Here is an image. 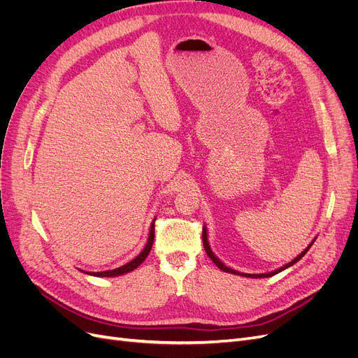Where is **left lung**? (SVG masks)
<instances>
[{"instance_id": "obj_1", "label": "left lung", "mask_w": 358, "mask_h": 358, "mask_svg": "<svg viewBox=\"0 0 358 358\" xmlns=\"http://www.w3.org/2000/svg\"><path fill=\"white\" fill-rule=\"evenodd\" d=\"M202 239H203V248H205V250H206V254H208V257L214 261V264L215 266L218 267V268H221L222 271H227V273H233V274H239V275H245V277H255V279H258V277H271V275H274V274H277V273H280V271H283L285 268H287V267H290V266H294L295 262H298L303 255L307 254V250L311 248V245L303 250V252H301L295 259H292L290 261L289 264H286V266H283L282 268H279V270H275V271H271V273H267V274H245V273H239V271H236V270H231V268H229L227 266H224V264L213 254V250H210V248H209V243H208V233H206V227H203V230H202Z\"/></svg>"}]
</instances>
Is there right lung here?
<instances>
[{
	"label": "right lung",
	"mask_w": 358,
	"mask_h": 358,
	"mask_svg": "<svg viewBox=\"0 0 358 358\" xmlns=\"http://www.w3.org/2000/svg\"><path fill=\"white\" fill-rule=\"evenodd\" d=\"M153 239H155V222L152 224L150 227V236H149V241H148V245L144 246V249L140 252L138 257H136L132 261H129L128 264H125V266L119 267L116 270H109V271H100V273H88V274H92V275H97V277H115V275H121V274H125V273H129L134 268H137L140 264L148 258L150 249H152V245H153Z\"/></svg>",
	"instance_id": "add662e5"
}]
</instances>
